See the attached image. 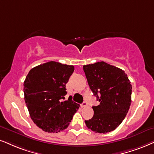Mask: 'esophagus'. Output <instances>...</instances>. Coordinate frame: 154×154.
<instances>
[{"instance_id": "1", "label": "esophagus", "mask_w": 154, "mask_h": 154, "mask_svg": "<svg viewBox=\"0 0 154 154\" xmlns=\"http://www.w3.org/2000/svg\"><path fill=\"white\" fill-rule=\"evenodd\" d=\"M87 103L86 102H85V101H84V102L81 104V107L82 108L85 107V106H87Z\"/></svg>"}]
</instances>
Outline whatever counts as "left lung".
Returning a JSON list of instances; mask_svg holds the SVG:
<instances>
[{"label":"left lung","instance_id":"obj_1","mask_svg":"<svg viewBox=\"0 0 154 154\" xmlns=\"http://www.w3.org/2000/svg\"><path fill=\"white\" fill-rule=\"evenodd\" d=\"M89 86L98 106H93L94 116L85 121L87 128L100 134L116 129L126 117L131 103V85L120 68L104 62L83 66Z\"/></svg>","mask_w":154,"mask_h":154}]
</instances>
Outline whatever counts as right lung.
Returning a JSON list of instances; mask_svg holds the SVG:
<instances>
[{
  "label": "right lung",
  "instance_id": "right-lung-1",
  "mask_svg": "<svg viewBox=\"0 0 154 154\" xmlns=\"http://www.w3.org/2000/svg\"><path fill=\"white\" fill-rule=\"evenodd\" d=\"M73 65L50 61L31 69L24 81V99L30 118L42 131L60 132L67 129L79 105L65 101L66 84Z\"/></svg>",
  "mask_w": 154,
  "mask_h": 154
}]
</instances>
